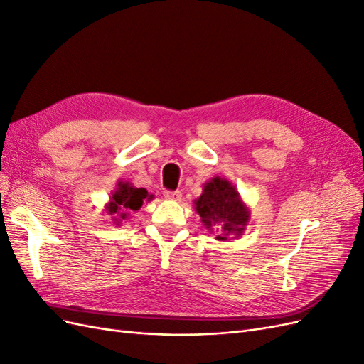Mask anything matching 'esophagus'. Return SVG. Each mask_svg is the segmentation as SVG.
Wrapping results in <instances>:
<instances>
[{"instance_id": "34e87169", "label": "esophagus", "mask_w": 364, "mask_h": 364, "mask_svg": "<svg viewBox=\"0 0 364 364\" xmlns=\"http://www.w3.org/2000/svg\"><path fill=\"white\" fill-rule=\"evenodd\" d=\"M164 199L170 202H179L182 199L181 191H164Z\"/></svg>"}]
</instances>
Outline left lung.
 <instances>
[{"mask_svg":"<svg viewBox=\"0 0 364 364\" xmlns=\"http://www.w3.org/2000/svg\"><path fill=\"white\" fill-rule=\"evenodd\" d=\"M209 232H217L218 241L240 238L250 220V209L241 199L237 186L223 178H213L203 185V191L194 202Z\"/></svg>","mask_w":364,"mask_h":364,"instance_id":"8db88e82","label":"left lung"}]
</instances>
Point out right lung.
I'll return each instance as SVG.
<instances>
[{
    "instance_id": "1",
    "label": "right lung",
    "mask_w": 364,
    "mask_h": 364,
    "mask_svg": "<svg viewBox=\"0 0 364 364\" xmlns=\"http://www.w3.org/2000/svg\"><path fill=\"white\" fill-rule=\"evenodd\" d=\"M146 200H151V194H149L146 188H136L130 182L118 181L114 191L109 196V202L105 205V211L107 215H111L115 226H121Z\"/></svg>"
}]
</instances>
